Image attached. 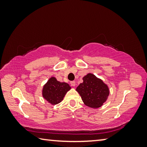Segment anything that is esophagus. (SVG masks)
<instances>
[{
	"instance_id": "obj_1",
	"label": "esophagus",
	"mask_w": 147,
	"mask_h": 147,
	"mask_svg": "<svg viewBox=\"0 0 147 147\" xmlns=\"http://www.w3.org/2000/svg\"><path fill=\"white\" fill-rule=\"evenodd\" d=\"M71 85L72 86H73V87H74L76 86V82L74 81H72V82H71Z\"/></svg>"
}]
</instances>
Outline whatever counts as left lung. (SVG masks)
I'll return each instance as SVG.
<instances>
[{"label": "left lung", "mask_w": 147, "mask_h": 147, "mask_svg": "<svg viewBox=\"0 0 147 147\" xmlns=\"http://www.w3.org/2000/svg\"><path fill=\"white\" fill-rule=\"evenodd\" d=\"M86 106L91 108H98L108 99L109 89L101 79L93 74L88 73L83 77V82L76 89Z\"/></svg>", "instance_id": "1"}]
</instances>
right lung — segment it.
Here are the masks:
<instances>
[{
    "label": "right lung",
    "mask_w": 147,
    "mask_h": 147,
    "mask_svg": "<svg viewBox=\"0 0 147 147\" xmlns=\"http://www.w3.org/2000/svg\"><path fill=\"white\" fill-rule=\"evenodd\" d=\"M71 87L65 82H60L55 77L52 76L43 86L42 96L52 105H55L63 100L65 94Z\"/></svg>",
    "instance_id": "right-lung-1"
}]
</instances>
